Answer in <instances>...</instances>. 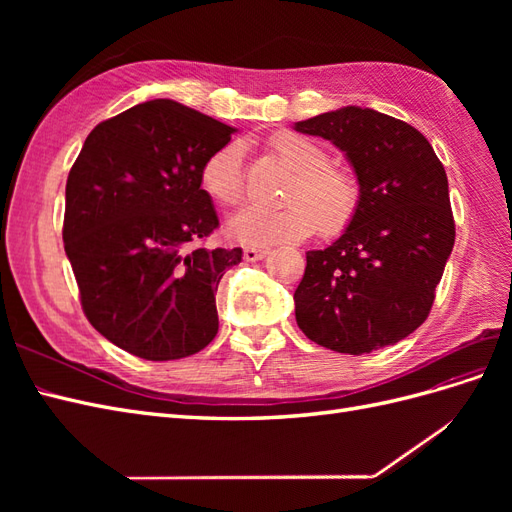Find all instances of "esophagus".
I'll return each mask as SVG.
<instances>
[{
  "instance_id": "34e87169",
  "label": "esophagus",
  "mask_w": 512,
  "mask_h": 512,
  "mask_svg": "<svg viewBox=\"0 0 512 512\" xmlns=\"http://www.w3.org/2000/svg\"><path fill=\"white\" fill-rule=\"evenodd\" d=\"M267 254H269L267 247H245V250H243V258H245L247 262L262 260Z\"/></svg>"
}]
</instances>
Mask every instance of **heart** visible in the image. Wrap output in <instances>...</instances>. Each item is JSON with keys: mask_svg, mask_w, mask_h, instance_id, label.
<instances>
[{"mask_svg": "<svg viewBox=\"0 0 512 512\" xmlns=\"http://www.w3.org/2000/svg\"><path fill=\"white\" fill-rule=\"evenodd\" d=\"M273 151L297 177L286 188L288 205L267 209L250 205L228 222L230 237L245 245H273L299 241L320 230L335 235L344 230L359 207V185L329 166V153L318 143L299 134L282 132L273 136ZM200 185L224 207H235L243 198V149L228 143L215 149L200 166Z\"/></svg>", "mask_w": 512, "mask_h": 512, "instance_id": "b5f03b06", "label": "heart"}]
</instances>
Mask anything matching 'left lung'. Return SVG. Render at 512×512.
Returning <instances> with one entry per match:
<instances>
[{
	"mask_svg": "<svg viewBox=\"0 0 512 512\" xmlns=\"http://www.w3.org/2000/svg\"><path fill=\"white\" fill-rule=\"evenodd\" d=\"M294 130L342 149L359 181L342 237L305 256L299 329L344 354L393 346L429 316L455 245L444 166L421 132L374 108L344 106Z\"/></svg>",
	"mask_w": 512,
	"mask_h": 512,
	"instance_id": "1",
	"label": "left lung"
}]
</instances>
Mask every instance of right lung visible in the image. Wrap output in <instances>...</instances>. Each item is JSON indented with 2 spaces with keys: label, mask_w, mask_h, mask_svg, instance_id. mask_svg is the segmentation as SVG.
Instances as JSON below:
<instances>
[{
  "label": "right lung",
  "mask_w": 512,
  "mask_h": 512,
  "mask_svg": "<svg viewBox=\"0 0 512 512\" xmlns=\"http://www.w3.org/2000/svg\"><path fill=\"white\" fill-rule=\"evenodd\" d=\"M237 130L173 100L136 104L89 132L66 183L64 247L87 320L147 361L203 350L241 247H194L220 226L200 166Z\"/></svg>",
  "instance_id": "right-lung-1"
}]
</instances>
